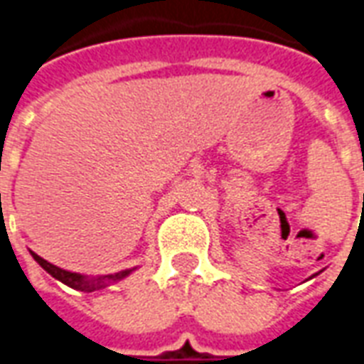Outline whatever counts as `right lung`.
Segmentation results:
<instances>
[{
    "mask_svg": "<svg viewBox=\"0 0 364 364\" xmlns=\"http://www.w3.org/2000/svg\"><path fill=\"white\" fill-rule=\"evenodd\" d=\"M31 255H33L36 263H38L46 273H50L54 279H58L60 282H64V284L72 287V289L82 290V292H93V290L105 289V287H107L105 282L120 281V279H124V277H128V274L132 273V269H127V271H120V273H114V274H107V277H99V279H93V281H91V279H85L83 274L70 273V271H64V269L52 265V263L43 259V257H41V255H36V253L31 252Z\"/></svg>",
    "mask_w": 364,
    "mask_h": 364,
    "instance_id": "1",
    "label": "right lung"
}]
</instances>
